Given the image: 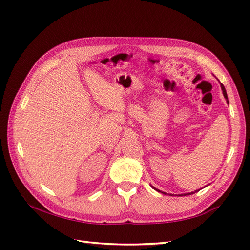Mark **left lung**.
Returning <instances> with one entry per match:
<instances>
[{
	"label": "left lung",
	"instance_id": "obj_1",
	"mask_svg": "<svg viewBox=\"0 0 250 250\" xmlns=\"http://www.w3.org/2000/svg\"><path fill=\"white\" fill-rule=\"evenodd\" d=\"M221 88H222V92H223V95H224V97H225V99H228V95H226V90H225V88H224V86H223V84H221ZM229 102V101H228ZM153 188V187H152ZM156 190V188H155ZM156 191H158V190H156ZM199 191V190H198ZM197 191H195V192H192V193H188V194H184L185 196L186 195H191V194H194V193H196Z\"/></svg>",
	"mask_w": 250,
	"mask_h": 250
}]
</instances>
